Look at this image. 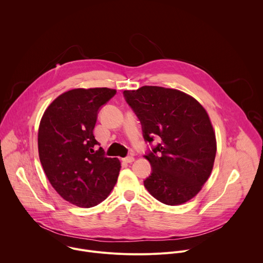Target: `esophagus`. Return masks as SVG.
<instances>
[{
	"mask_svg": "<svg viewBox=\"0 0 263 263\" xmlns=\"http://www.w3.org/2000/svg\"><path fill=\"white\" fill-rule=\"evenodd\" d=\"M123 160H124L125 162H127V163H132V162L134 161V157H133V156H128V157L124 158Z\"/></svg>",
	"mask_w": 263,
	"mask_h": 263,
	"instance_id": "esophagus-1",
	"label": "esophagus"
}]
</instances>
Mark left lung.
Masks as SVG:
<instances>
[{
    "label": "left lung",
    "instance_id": "left-lung-1",
    "mask_svg": "<svg viewBox=\"0 0 263 263\" xmlns=\"http://www.w3.org/2000/svg\"><path fill=\"white\" fill-rule=\"evenodd\" d=\"M146 141L160 142L144 156L152 174L143 182L159 202L177 206L196 197L213 168L216 138L205 108L192 96L161 86L125 90Z\"/></svg>",
    "mask_w": 263,
    "mask_h": 263
}]
</instances>
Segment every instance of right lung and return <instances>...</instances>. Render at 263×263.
Segmentation results:
<instances>
[{
  "label": "right lung",
  "instance_id": "add662e5",
  "mask_svg": "<svg viewBox=\"0 0 263 263\" xmlns=\"http://www.w3.org/2000/svg\"><path fill=\"white\" fill-rule=\"evenodd\" d=\"M106 87L74 88L46 109L39 128V155L57 194L82 208L103 202L121 170L118 158L104 156L93 135L99 108L116 95Z\"/></svg>",
  "mask_w": 263,
  "mask_h": 263
}]
</instances>
